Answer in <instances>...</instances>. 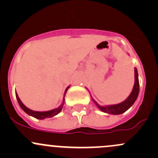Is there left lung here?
<instances>
[{
  "label": "left lung",
  "mask_w": 158,
  "mask_h": 158,
  "mask_svg": "<svg viewBox=\"0 0 158 158\" xmlns=\"http://www.w3.org/2000/svg\"><path fill=\"white\" fill-rule=\"evenodd\" d=\"M138 93H139V80H138V69H137V68H135V84H134V87L132 89L131 92L125 101L115 105L100 106L95 100H94V98L92 96H91V98H92V100L95 103V106L103 112L111 114H120L125 112L127 110L133 106V104L138 98Z\"/></svg>",
  "instance_id": "left-lung-1"
}]
</instances>
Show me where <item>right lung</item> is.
<instances>
[{
	"label": "right lung",
	"instance_id": "1",
	"mask_svg": "<svg viewBox=\"0 0 158 158\" xmlns=\"http://www.w3.org/2000/svg\"><path fill=\"white\" fill-rule=\"evenodd\" d=\"M70 85L67 87V88L66 89V90H65V92H64V96H63V102H62V104L60 105L59 107L56 108V109H52V110H49V111H33V110H31L29 108H27V106H25L24 105H23V103L22 102L21 100L20 99V98L18 97V95H17V93L16 92V97H17V102H18L19 105H20V108H21L23 110V111H25V112L27 113V114H29V115L32 116V117L33 118H36L37 119H40V120H43V119H45V118H52L53 117V116L56 115V114H58L61 111L62 109H63V105H64V100H65V95H66V92H67V90L69 89Z\"/></svg>",
	"mask_w": 158,
	"mask_h": 158
}]
</instances>
